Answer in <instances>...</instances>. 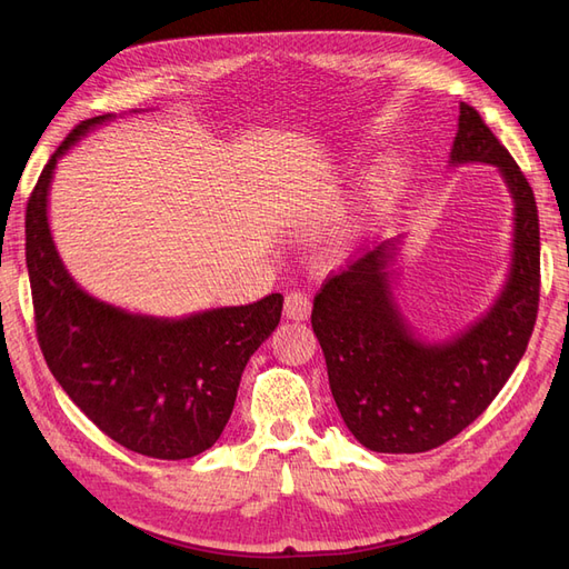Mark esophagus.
I'll return each mask as SVG.
<instances>
[{
    "label": "esophagus",
    "instance_id": "obj_1",
    "mask_svg": "<svg viewBox=\"0 0 569 569\" xmlns=\"http://www.w3.org/2000/svg\"><path fill=\"white\" fill-rule=\"evenodd\" d=\"M284 316L289 320H308L311 316V299L301 291H291V295L284 297Z\"/></svg>",
    "mask_w": 569,
    "mask_h": 569
}]
</instances>
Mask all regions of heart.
I'll return each instance as SVG.
<instances>
[{
    "label": "heart",
    "instance_id": "obj_1",
    "mask_svg": "<svg viewBox=\"0 0 569 569\" xmlns=\"http://www.w3.org/2000/svg\"><path fill=\"white\" fill-rule=\"evenodd\" d=\"M393 192H396L393 180L387 173L370 180L363 197H360V201L353 206V211L347 213V218H343L337 226V230L332 232L335 256H349L363 244V239L372 230L375 213L393 197Z\"/></svg>",
    "mask_w": 569,
    "mask_h": 569
}]
</instances>
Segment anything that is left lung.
<instances>
[{"mask_svg":"<svg viewBox=\"0 0 569 569\" xmlns=\"http://www.w3.org/2000/svg\"><path fill=\"white\" fill-rule=\"evenodd\" d=\"M449 163L493 166L512 199L510 268L489 311L449 339L420 337L396 297L403 237L327 280L313 301L335 403L349 432L377 453H422L460 435L518 368L537 322V201L520 166L465 101Z\"/></svg>","mask_w":569,"mask_h":569,"instance_id":"8db88e82","label":"left lung"}]
</instances>
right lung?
I'll use <instances>...</instances> for the list:
<instances>
[{"mask_svg":"<svg viewBox=\"0 0 569 569\" xmlns=\"http://www.w3.org/2000/svg\"><path fill=\"white\" fill-rule=\"evenodd\" d=\"M113 118L82 120L30 194L26 263L38 339L51 375L101 432L134 453L182 460L222 435L242 372L278 327L284 299L159 318L99 301L73 280L51 237L49 189L66 153Z\"/></svg>","mask_w":569,"mask_h":569,"instance_id":"right-lung-1","label":"right lung"}]
</instances>
